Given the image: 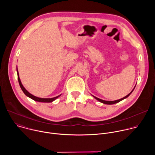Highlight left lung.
Instances as JSON below:
<instances>
[{"mask_svg":"<svg viewBox=\"0 0 155 155\" xmlns=\"http://www.w3.org/2000/svg\"><path fill=\"white\" fill-rule=\"evenodd\" d=\"M135 87L136 86H134V89L132 90V91L130 93H129L127 96H126L125 97H123V98H121V99H118V100H116V101H104V100H102V99H99V98H98V97H95V96H93L96 100H97L98 101H99L100 102H102V103H103V104H108V105H112V104H116V103H118V102H120V101H121L122 100H123V99H126V98H127L132 93V91H134V88H135Z\"/></svg>","mask_w":155,"mask_h":155,"instance_id":"obj_1","label":"left lung"}]
</instances>
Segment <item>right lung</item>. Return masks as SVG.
<instances>
[{
  "label": "right lung",
  "instance_id": "1",
  "mask_svg": "<svg viewBox=\"0 0 155 155\" xmlns=\"http://www.w3.org/2000/svg\"><path fill=\"white\" fill-rule=\"evenodd\" d=\"M16 71H17V74H18V82H19V86L21 88L22 91H23V93L25 94V95L29 97H30L31 99H33L34 101H37V102H53L54 101H55L57 98H58L61 94L56 96V97H53V98H40V97H36L32 94H31L30 93H29L26 89L25 87L23 86V85L21 83V81L20 80V78H19V73H18V68H16Z\"/></svg>",
  "mask_w": 155,
  "mask_h": 155
}]
</instances>
